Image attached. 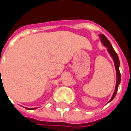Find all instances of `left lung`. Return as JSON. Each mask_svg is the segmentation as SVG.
<instances>
[{
    "label": "left lung",
    "instance_id": "8db88e82",
    "mask_svg": "<svg viewBox=\"0 0 131 131\" xmlns=\"http://www.w3.org/2000/svg\"><path fill=\"white\" fill-rule=\"evenodd\" d=\"M100 38H101V41L103 44L104 47L107 48L108 53L110 54L111 57L113 59L114 62V66H115V68H116V73H117V83H116V87H115V90L113 93V95L112 98L110 99L109 101H112L116 94L117 93V90H118L119 84L120 83V79H121V76H120V73H119V57L117 55V54L116 53V52L114 51V49L112 47V44L110 43V41L108 40V38H106L103 34H101L99 35Z\"/></svg>",
    "mask_w": 131,
    "mask_h": 131
}]
</instances>
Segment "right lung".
Here are the masks:
<instances>
[{"mask_svg":"<svg viewBox=\"0 0 131 131\" xmlns=\"http://www.w3.org/2000/svg\"><path fill=\"white\" fill-rule=\"evenodd\" d=\"M0 71H1V70H0ZM35 108H28V109H34Z\"/></svg>","mask_w":131,"mask_h":131,"instance_id":"right-lung-1","label":"right lung"}]
</instances>
